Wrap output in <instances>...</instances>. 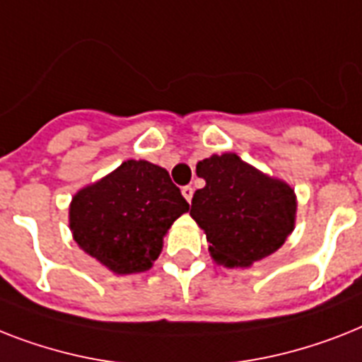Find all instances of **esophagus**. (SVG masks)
Returning <instances> with one entry per match:
<instances>
[{
    "instance_id": "34e87169",
    "label": "esophagus",
    "mask_w": 362,
    "mask_h": 362,
    "mask_svg": "<svg viewBox=\"0 0 362 362\" xmlns=\"http://www.w3.org/2000/svg\"><path fill=\"white\" fill-rule=\"evenodd\" d=\"M182 195H184V199H186V201L189 202L191 197H193V187H191V186H184V187H182Z\"/></svg>"
}]
</instances>
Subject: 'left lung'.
<instances>
[{
    "instance_id": "obj_1",
    "label": "left lung",
    "mask_w": 362,
    "mask_h": 362,
    "mask_svg": "<svg viewBox=\"0 0 362 362\" xmlns=\"http://www.w3.org/2000/svg\"><path fill=\"white\" fill-rule=\"evenodd\" d=\"M206 186L191 199V217L206 232L211 257L227 266H251L277 251L293 230L296 195L236 154L197 163Z\"/></svg>"
}]
</instances>
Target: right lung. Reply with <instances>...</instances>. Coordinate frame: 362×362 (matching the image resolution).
Listing matches in <instances>:
<instances>
[{
    "label": "right lung",
    "mask_w": 362,
    "mask_h": 362,
    "mask_svg": "<svg viewBox=\"0 0 362 362\" xmlns=\"http://www.w3.org/2000/svg\"><path fill=\"white\" fill-rule=\"evenodd\" d=\"M189 210L165 169L128 160L70 204V228L79 247L111 272H146L160 257L163 236Z\"/></svg>",
    "instance_id": "obj_1"
}]
</instances>
